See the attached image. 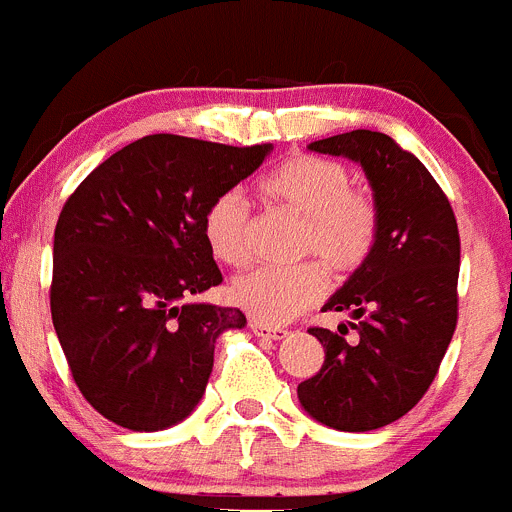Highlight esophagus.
<instances>
[{"label":"esophagus","instance_id":"34e87169","mask_svg":"<svg viewBox=\"0 0 512 512\" xmlns=\"http://www.w3.org/2000/svg\"><path fill=\"white\" fill-rule=\"evenodd\" d=\"M251 332L256 334V337L274 339V342H279V339H284L286 334H289V329H284V326H269V324H261V321L251 319Z\"/></svg>","mask_w":512,"mask_h":512}]
</instances>
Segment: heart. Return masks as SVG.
<instances>
[{
  "label": "heart",
  "mask_w": 512,
  "mask_h": 512,
  "mask_svg": "<svg viewBox=\"0 0 512 512\" xmlns=\"http://www.w3.org/2000/svg\"><path fill=\"white\" fill-rule=\"evenodd\" d=\"M261 191L306 218L301 253L319 256L337 274L362 269L379 236V208L342 163L319 155H291L261 178ZM203 236L218 261L243 266L251 261V211L236 188L221 191L203 213ZM329 276L319 261L291 269H253L231 286L236 306L261 324H286L309 306L319 304Z\"/></svg>",
  "instance_id": "b5f03b06"
}]
</instances>
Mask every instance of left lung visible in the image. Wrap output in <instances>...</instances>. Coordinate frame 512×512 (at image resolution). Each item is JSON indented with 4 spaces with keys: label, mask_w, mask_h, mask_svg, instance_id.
<instances>
[{
    "label": "left lung",
    "mask_w": 512,
    "mask_h": 512,
    "mask_svg": "<svg viewBox=\"0 0 512 512\" xmlns=\"http://www.w3.org/2000/svg\"><path fill=\"white\" fill-rule=\"evenodd\" d=\"M309 150L362 165L379 208L372 256L324 311H349L359 339L314 326L324 364L299 384V402L316 422L369 432L399 420L430 389L457 324L460 233L450 201L430 170L389 135L352 130Z\"/></svg>",
    "instance_id": "left-lung-1"
}]
</instances>
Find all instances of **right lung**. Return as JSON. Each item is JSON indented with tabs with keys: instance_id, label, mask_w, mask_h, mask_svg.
<instances>
[{
	"instance_id": "right-lung-1",
	"label": "right lung",
	"mask_w": 512,
	"mask_h": 512,
	"mask_svg": "<svg viewBox=\"0 0 512 512\" xmlns=\"http://www.w3.org/2000/svg\"><path fill=\"white\" fill-rule=\"evenodd\" d=\"M145 135L67 198L52 248V324L82 397L120 427L186 420L206 392L216 339L241 309L188 301L223 281L203 213L271 153Z\"/></svg>"
}]
</instances>
